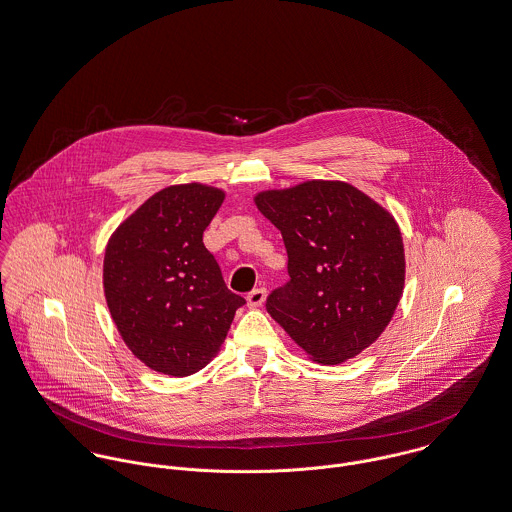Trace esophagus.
I'll use <instances>...</instances> for the list:
<instances>
[{
	"label": "esophagus",
	"mask_w": 512,
	"mask_h": 512,
	"mask_svg": "<svg viewBox=\"0 0 512 512\" xmlns=\"http://www.w3.org/2000/svg\"><path fill=\"white\" fill-rule=\"evenodd\" d=\"M265 298H267V290L265 288H255V290H251L249 294H247V306L249 308H259V306H263V302H265Z\"/></svg>",
	"instance_id": "obj_1"
}]
</instances>
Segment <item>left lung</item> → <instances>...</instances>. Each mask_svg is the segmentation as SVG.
Segmentation results:
<instances>
[{
    "label": "left lung",
    "mask_w": 512,
    "mask_h": 512,
    "mask_svg": "<svg viewBox=\"0 0 512 512\" xmlns=\"http://www.w3.org/2000/svg\"><path fill=\"white\" fill-rule=\"evenodd\" d=\"M280 230L290 280L267 312L321 364H341L388 327L405 284L403 239L394 216L343 181H306L257 193Z\"/></svg>",
    "instance_id": "1"
}]
</instances>
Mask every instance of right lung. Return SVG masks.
<instances>
[{
    "label": "right lung",
    "instance_id": "right-lung-1",
    "mask_svg": "<svg viewBox=\"0 0 512 512\" xmlns=\"http://www.w3.org/2000/svg\"><path fill=\"white\" fill-rule=\"evenodd\" d=\"M224 198L202 183L171 185L107 243L103 288L111 317L132 354L161 374L183 378L204 368L245 304L202 243Z\"/></svg>",
    "mask_w": 512,
    "mask_h": 512
}]
</instances>
